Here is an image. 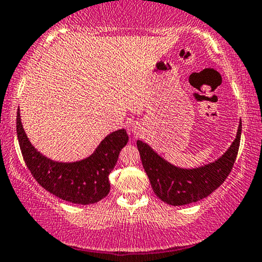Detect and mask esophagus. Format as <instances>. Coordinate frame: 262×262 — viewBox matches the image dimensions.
Wrapping results in <instances>:
<instances>
[{
	"label": "esophagus",
	"mask_w": 262,
	"mask_h": 262,
	"mask_svg": "<svg viewBox=\"0 0 262 262\" xmlns=\"http://www.w3.org/2000/svg\"><path fill=\"white\" fill-rule=\"evenodd\" d=\"M131 130H132V132H135V134H137L138 128H137V126H136V125L134 124V125H131Z\"/></svg>",
	"instance_id": "obj_1"
}]
</instances>
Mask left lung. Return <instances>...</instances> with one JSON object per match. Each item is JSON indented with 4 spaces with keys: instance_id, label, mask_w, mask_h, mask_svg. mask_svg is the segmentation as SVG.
Wrapping results in <instances>:
<instances>
[{
    "instance_id": "8db88e82",
    "label": "left lung",
    "mask_w": 262,
    "mask_h": 262,
    "mask_svg": "<svg viewBox=\"0 0 262 262\" xmlns=\"http://www.w3.org/2000/svg\"><path fill=\"white\" fill-rule=\"evenodd\" d=\"M242 123L230 148L216 162L195 169H181L160 157L148 144L137 141L142 164L155 194L169 205L180 206L206 198L229 177L237 156Z\"/></svg>"
}]
</instances>
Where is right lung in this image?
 Returning a JSON list of instances; mask_svg holds the SVG:
<instances>
[{
    "instance_id": "obj_1",
    "label": "right lung",
    "mask_w": 262,
    "mask_h": 262,
    "mask_svg": "<svg viewBox=\"0 0 262 262\" xmlns=\"http://www.w3.org/2000/svg\"><path fill=\"white\" fill-rule=\"evenodd\" d=\"M16 134L25 163L38 184L60 199L81 205L94 204L108 194V175L116 166L120 150L128 141L126 131L118 130L107 136L88 159L59 163L32 146L21 125L19 110Z\"/></svg>"
}]
</instances>
